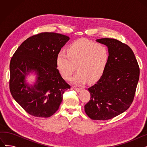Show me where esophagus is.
<instances>
[{
  "label": "esophagus",
  "instance_id": "esophagus-1",
  "mask_svg": "<svg viewBox=\"0 0 147 147\" xmlns=\"http://www.w3.org/2000/svg\"><path fill=\"white\" fill-rule=\"evenodd\" d=\"M73 89L76 90V91H77V92H80V90H82V88H73Z\"/></svg>",
  "mask_w": 147,
  "mask_h": 147
}]
</instances>
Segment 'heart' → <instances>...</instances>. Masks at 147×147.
Returning a JSON list of instances; mask_svg holds the SVG:
<instances>
[{
  "label": "heart",
  "mask_w": 147,
  "mask_h": 147,
  "mask_svg": "<svg viewBox=\"0 0 147 147\" xmlns=\"http://www.w3.org/2000/svg\"><path fill=\"white\" fill-rule=\"evenodd\" d=\"M110 58L109 48L104 44L84 38L69 45L67 53L60 51L57 57V66L64 79L69 80L76 69L78 71L73 82L78 84L93 83L104 74Z\"/></svg>",
  "instance_id": "b5f03b06"
}]
</instances>
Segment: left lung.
Instances as JSON below:
<instances>
[{
  "instance_id": "1",
  "label": "left lung",
  "mask_w": 147,
  "mask_h": 147,
  "mask_svg": "<svg viewBox=\"0 0 147 147\" xmlns=\"http://www.w3.org/2000/svg\"><path fill=\"white\" fill-rule=\"evenodd\" d=\"M96 42L109 48L110 58L101 78L88 88L90 101L84 111L91 119L107 120L126 111L132 104L140 78V68L132 50L110 38Z\"/></svg>"
}]
</instances>
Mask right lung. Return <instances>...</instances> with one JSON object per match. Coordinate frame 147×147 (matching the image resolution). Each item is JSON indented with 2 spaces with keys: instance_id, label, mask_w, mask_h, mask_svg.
<instances>
[{
  "instance_id": "add662e5",
  "label": "right lung",
  "mask_w": 147,
  "mask_h": 147,
  "mask_svg": "<svg viewBox=\"0 0 147 147\" xmlns=\"http://www.w3.org/2000/svg\"><path fill=\"white\" fill-rule=\"evenodd\" d=\"M69 39L68 36L55 33L34 35L21 43L11 58V95L33 116L51 117L58 110L64 92L70 88L57 66L58 53ZM33 72L36 80L29 85L25 78Z\"/></svg>"
}]
</instances>
